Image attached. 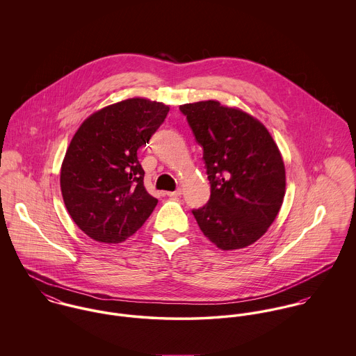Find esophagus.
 <instances>
[{
	"label": "esophagus",
	"mask_w": 356,
	"mask_h": 356,
	"mask_svg": "<svg viewBox=\"0 0 356 356\" xmlns=\"http://www.w3.org/2000/svg\"><path fill=\"white\" fill-rule=\"evenodd\" d=\"M182 195V189L181 188H178L177 191H174V192H167V196L168 197H179Z\"/></svg>",
	"instance_id": "34e87169"
}]
</instances>
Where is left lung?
Masks as SVG:
<instances>
[{
    "instance_id": "left-lung-1",
    "label": "left lung",
    "mask_w": 356,
    "mask_h": 356,
    "mask_svg": "<svg viewBox=\"0 0 356 356\" xmlns=\"http://www.w3.org/2000/svg\"><path fill=\"white\" fill-rule=\"evenodd\" d=\"M179 111L203 148L211 196L192 209L204 236L223 251L245 248L274 222L285 196V165L267 129L251 115L208 102Z\"/></svg>"
}]
</instances>
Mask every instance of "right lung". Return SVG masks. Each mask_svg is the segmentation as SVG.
Listing matches in <instances>:
<instances>
[{"instance_id":"obj_1","label":"right lung","mask_w":356,"mask_h":356,"mask_svg":"<svg viewBox=\"0 0 356 356\" xmlns=\"http://www.w3.org/2000/svg\"><path fill=\"white\" fill-rule=\"evenodd\" d=\"M170 111L163 102L129 99L90 115L63 160L60 186L68 213L90 238L118 244L133 236L157 199L144 186L137 151Z\"/></svg>"}]
</instances>
